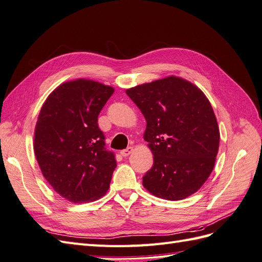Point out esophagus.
<instances>
[{
	"mask_svg": "<svg viewBox=\"0 0 262 262\" xmlns=\"http://www.w3.org/2000/svg\"><path fill=\"white\" fill-rule=\"evenodd\" d=\"M132 152H133V147L129 146V147H126L125 149H122L121 152H120V154H121L123 157H128Z\"/></svg>",
	"mask_w": 262,
	"mask_h": 262,
	"instance_id": "34e87169",
	"label": "esophagus"
}]
</instances>
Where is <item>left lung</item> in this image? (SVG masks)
Here are the masks:
<instances>
[{
	"instance_id": "obj_1",
	"label": "left lung",
	"mask_w": 262,
	"mask_h": 262,
	"mask_svg": "<svg viewBox=\"0 0 262 262\" xmlns=\"http://www.w3.org/2000/svg\"><path fill=\"white\" fill-rule=\"evenodd\" d=\"M125 93L145 118L144 140L154 155L144 188L170 201L196 192L211 175L220 145L216 117L207 96L173 75Z\"/></svg>"
}]
</instances>
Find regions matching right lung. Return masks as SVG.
<instances>
[{
	"label": "right lung",
	"mask_w": 262,
	"mask_h": 262,
	"mask_svg": "<svg viewBox=\"0 0 262 262\" xmlns=\"http://www.w3.org/2000/svg\"><path fill=\"white\" fill-rule=\"evenodd\" d=\"M92 80L62 83L41 107L34 136L39 167L54 191L73 203L104 195L117 162L105 148L98 115L114 94Z\"/></svg>",
	"instance_id": "add662e5"
}]
</instances>
